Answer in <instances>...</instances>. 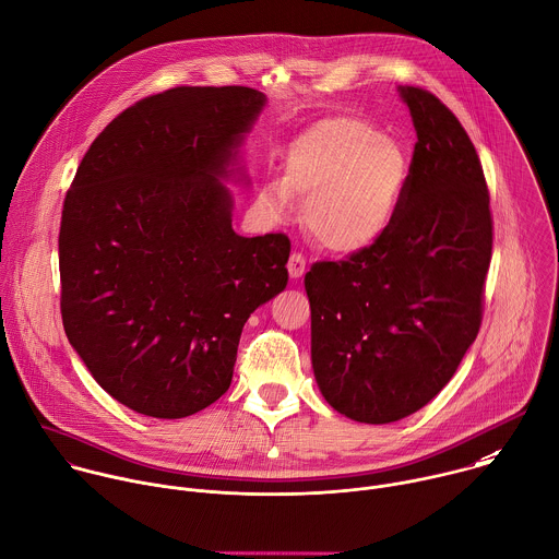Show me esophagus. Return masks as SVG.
Listing matches in <instances>:
<instances>
[{"mask_svg": "<svg viewBox=\"0 0 559 559\" xmlns=\"http://www.w3.org/2000/svg\"><path fill=\"white\" fill-rule=\"evenodd\" d=\"M287 270H289V276H292V278H300V276L305 274V270H307L305 257H302L300 252H294V254L289 257V261H287Z\"/></svg>", "mask_w": 559, "mask_h": 559, "instance_id": "esophagus-1", "label": "esophagus"}]
</instances>
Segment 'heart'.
<instances>
[{"mask_svg": "<svg viewBox=\"0 0 559 559\" xmlns=\"http://www.w3.org/2000/svg\"><path fill=\"white\" fill-rule=\"evenodd\" d=\"M404 148L359 118H331L302 131L287 146L283 177L267 181L259 202L274 219L307 200L313 239L340 254L373 246L391 226L404 198Z\"/></svg>", "mask_w": 559, "mask_h": 559, "instance_id": "heart-1", "label": "heart"}]
</instances>
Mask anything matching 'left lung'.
<instances>
[{
  "instance_id": "1",
  "label": "left lung",
  "mask_w": 559,
  "mask_h": 559,
  "mask_svg": "<svg viewBox=\"0 0 559 559\" xmlns=\"http://www.w3.org/2000/svg\"><path fill=\"white\" fill-rule=\"evenodd\" d=\"M400 92L417 144L395 219L373 246L305 274L316 382L361 424L400 421L452 380L483 322L493 243L467 131L428 90Z\"/></svg>"
}]
</instances>
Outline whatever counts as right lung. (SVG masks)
Listing matches in <instances>:
<instances>
[{
    "mask_svg": "<svg viewBox=\"0 0 559 559\" xmlns=\"http://www.w3.org/2000/svg\"><path fill=\"white\" fill-rule=\"evenodd\" d=\"M263 105L241 85L146 96L98 133L66 195V335L140 415L181 419L217 402L246 320L287 285V235L239 237L219 179Z\"/></svg>",
    "mask_w": 559,
    "mask_h": 559,
    "instance_id": "right-lung-1",
    "label": "right lung"
}]
</instances>
